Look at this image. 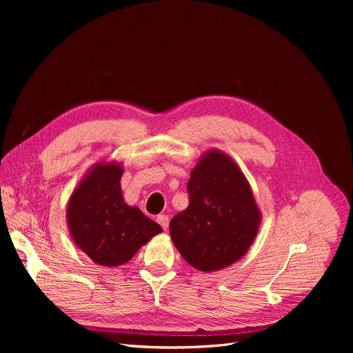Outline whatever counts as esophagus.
Masks as SVG:
<instances>
[{"mask_svg":"<svg viewBox=\"0 0 353 353\" xmlns=\"http://www.w3.org/2000/svg\"><path fill=\"white\" fill-rule=\"evenodd\" d=\"M169 221H170V219H169V216H165V214H159L157 216V223L165 230L167 228H169Z\"/></svg>","mask_w":353,"mask_h":353,"instance_id":"34e87169","label":"esophagus"}]
</instances>
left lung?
Masks as SVG:
<instances>
[{
    "mask_svg": "<svg viewBox=\"0 0 353 353\" xmlns=\"http://www.w3.org/2000/svg\"><path fill=\"white\" fill-rule=\"evenodd\" d=\"M189 206L170 221V236L184 261L200 272H217L242 259L259 232L262 213L234 160L210 148L188 183Z\"/></svg>",
    "mask_w": 353,
    "mask_h": 353,
    "instance_id": "1",
    "label": "left lung"
}]
</instances>
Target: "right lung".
Wrapping results in <instances>:
<instances>
[{
    "label": "right lung",
    "instance_id": "obj_1",
    "mask_svg": "<svg viewBox=\"0 0 353 353\" xmlns=\"http://www.w3.org/2000/svg\"><path fill=\"white\" fill-rule=\"evenodd\" d=\"M124 167L119 161H97L72 190L67 203L70 236L92 262L117 268L127 263L163 229L121 193Z\"/></svg>",
    "mask_w": 353,
    "mask_h": 353
}]
</instances>
